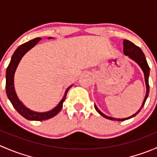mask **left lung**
Returning <instances> with one entry per match:
<instances>
[{"instance_id": "left-lung-1", "label": "left lung", "mask_w": 157, "mask_h": 157, "mask_svg": "<svg viewBox=\"0 0 157 157\" xmlns=\"http://www.w3.org/2000/svg\"><path fill=\"white\" fill-rule=\"evenodd\" d=\"M123 46H124V48H123V52H124V55L128 56V58H131V60H133L134 61H135V62L137 63L139 66H140V67L141 68L142 71H143L144 75L145 83H146L147 91H146V95H145L143 103H142V105H141V107H140V109H139V110L137 111L136 113H134V115H132L131 116L128 117V118H113V117L108 116V115H105L104 113H102V112L97 108V106H96V105H94L95 109H96V110L97 111L98 113L100 114V115H102V117H104V118H107V119H109V120H112V121H124V120L130 119V118L136 116V115H137V114L140 112V109L143 108V106L144 105L145 102H146L147 97H148L149 91H150V86H149V75H150V67H149L148 64H147V60H146V58H145L144 54V52H142L141 49L139 48L138 46L135 45L134 43H132L131 42H130V41L126 40V39H124V40L123 41Z\"/></svg>"}]
</instances>
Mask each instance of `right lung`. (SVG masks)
Wrapping results in <instances>:
<instances>
[{
	"label": "right lung",
	"mask_w": 157,
	"mask_h": 157,
	"mask_svg": "<svg viewBox=\"0 0 157 157\" xmlns=\"http://www.w3.org/2000/svg\"><path fill=\"white\" fill-rule=\"evenodd\" d=\"M48 39H53V38L48 37ZM41 39H42L41 38H36V39H32L29 42L20 45L16 49L14 53L13 54L10 62L7 67V71H6V93H7V97L12 103L14 109L18 112V113L20 114L22 116L24 117L26 119L30 120V121H42V120H47L48 118L55 116L62 109L63 102L65 100L67 92H68L70 88L73 86V85H71L66 90L64 96H63L62 99L60 101L59 103L55 108L52 109V110L48 111V112H38L31 110V109L27 108L19 99L18 96L16 93L15 88H14V74H15L16 70H17L19 63L21 61L22 58L24 56L25 54L29 52L30 49L33 48Z\"/></svg>",
	"instance_id": "1"
}]
</instances>
